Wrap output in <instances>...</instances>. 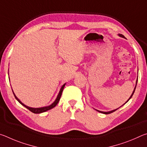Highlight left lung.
I'll use <instances>...</instances> for the list:
<instances>
[{
  "mask_svg": "<svg viewBox=\"0 0 147 147\" xmlns=\"http://www.w3.org/2000/svg\"><path fill=\"white\" fill-rule=\"evenodd\" d=\"M119 36H121V37H123V38H124V36H123V35H122V34H119ZM137 82H138V80H137V81H136V85H137ZM136 87H135V88H134V91H133V93H132V94H131V96L130 98H129V99L128 100H127V102L130 100V99L131 98V96H132V95L134 94V92H135V90H136ZM125 103V104H126ZM123 104V105H124ZM117 109H114V110H112V111H108V112H104V111H98V110H97L98 112H100V113H104V114H109V113H113V111H116Z\"/></svg>",
  "mask_w": 147,
  "mask_h": 147,
  "instance_id": "left-lung-1",
  "label": "left lung"
}]
</instances>
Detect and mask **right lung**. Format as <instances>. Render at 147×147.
Segmentation results:
<instances>
[{
    "label": "right lung",
    "mask_w": 147,
    "mask_h": 147,
    "mask_svg": "<svg viewBox=\"0 0 147 147\" xmlns=\"http://www.w3.org/2000/svg\"><path fill=\"white\" fill-rule=\"evenodd\" d=\"M65 84H63V86L61 87V89H60V91H59V94H58V96H57L56 100L54 101V102L51 104V105H50V106H47V107H43V108H30V107H28V106H26V105H24V104L22 103L19 100V98H17V96H16V94H15L14 93H13V94H14L15 98H16L17 99V100L18 101L20 104H22V105L25 107V108H26L28 109H29V110L30 111H32V113H41L45 112V111H47L49 110V109H52V108H54V107H55V106L57 105V104L58 103V102L59 101V100H60V98H61L62 92H63V88H64V87H65Z\"/></svg>",
    "instance_id": "1"
}]
</instances>
